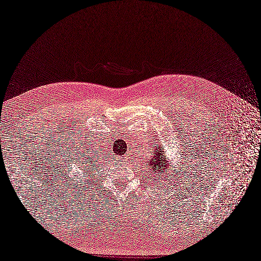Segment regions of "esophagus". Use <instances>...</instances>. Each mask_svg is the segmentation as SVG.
Returning <instances> with one entry per match:
<instances>
[{
  "label": "esophagus",
  "mask_w": 261,
  "mask_h": 261,
  "mask_svg": "<svg viewBox=\"0 0 261 261\" xmlns=\"http://www.w3.org/2000/svg\"><path fill=\"white\" fill-rule=\"evenodd\" d=\"M122 158H123V159H125V158H127V156H122Z\"/></svg>",
  "instance_id": "esophagus-1"
}]
</instances>
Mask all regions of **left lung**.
I'll list each match as a JSON object with an SVG mask.
<instances>
[{
    "mask_svg": "<svg viewBox=\"0 0 261 261\" xmlns=\"http://www.w3.org/2000/svg\"><path fill=\"white\" fill-rule=\"evenodd\" d=\"M153 145H155V147H153V151H151V158L149 161H147L148 169L150 170L149 175H158L159 177L170 176V172L172 170L169 166L170 159L165 153V147L159 143H155Z\"/></svg>",
    "mask_w": 261,
    "mask_h": 261,
    "instance_id": "1",
    "label": "left lung"
}]
</instances>
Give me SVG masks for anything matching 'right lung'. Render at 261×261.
Wrapping results in <instances>:
<instances>
[{"mask_svg":"<svg viewBox=\"0 0 261 261\" xmlns=\"http://www.w3.org/2000/svg\"><path fill=\"white\" fill-rule=\"evenodd\" d=\"M76 162H79L80 165L82 166V168H85V170L87 169L88 171H91L90 169H93L95 168V155L94 153H86V155H84L83 151H80V155L77 156L76 158Z\"/></svg>","mask_w":261,"mask_h":261,"instance_id":"obj_1","label":"right lung"}]
</instances>
